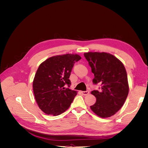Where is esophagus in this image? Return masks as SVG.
I'll return each mask as SVG.
<instances>
[{
	"instance_id": "34e87169",
	"label": "esophagus",
	"mask_w": 148,
	"mask_h": 148,
	"mask_svg": "<svg viewBox=\"0 0 148 148\" xmlns=\"http://www.w3.org/2000/svg\"><path fill=\"white\" fill-rule=\"evenodd\" d=\"M82 95H84V96H86L88 95V94L89 93V91H82Z\"/></svg>"
}]
</instances>
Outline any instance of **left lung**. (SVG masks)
I'll list each match as a JSON object with an SVG mask.
<instances>
[{"mask_svg":"<svg viewBox=\"0 0 148 148\" xmlns=\"http://www.w3.org/2000/svg\"><path fill=\"white\" fill-rule=\"evenodd\" d=\"M84 56L95 75L92 82L100 83L101 90L91 92L96 102L91 109L102 118L114 115L126 100L128 83L126 70L123 64L113 55L106 52H87Z\"/></svg>","mask_w":148,"mask_h":148,"instance_id":"obj_1","label":"left lung"}]
</instances>
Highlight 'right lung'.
<instances>
[{"label": "right lung", "instance_id": "add662e5", "mask_svg": "<svg viewBox=\"0 0 148 148\" xmlns=\"http://www.w3.org/2000/svg\"><path fill=\"white\" fill-rule=\"evenodd\" d=\"M81 59L77 54L49 58L39 65L33 80V92L39 107L47 115H58L69 109L77 91L71 90L69 79L75 62Z\"/></svg>", "mask_w": 148, "mask_h": 148}]
</instances>
